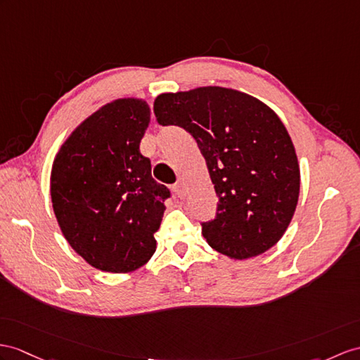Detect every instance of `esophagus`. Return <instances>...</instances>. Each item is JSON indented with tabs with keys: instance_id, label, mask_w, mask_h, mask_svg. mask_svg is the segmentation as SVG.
Segmentation results:
<instances>
[{
	"instance_id": "34e87169",
	"label": "esophagus",
	"mask_w": 360,
	"mask_h": 360,
	"mask_svg": "<svg viewBox=\"0 0 360 360\" xmlns=\"http://www.w3.org/2000/svg\"><path fill=\"white\" fill-rule=\"evenodd\" d=\"M172 191H174V194L177 195L179 198L185 197V188H183V183H181V181H179L177 185H174V186H172Z\"/></svg>"
}]
</instances>
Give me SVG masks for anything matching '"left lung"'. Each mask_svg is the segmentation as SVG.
<instances>
[{
	"label": "left lung",
	"instance_id": "obj_1",
	"mask_svg": "<svg viewBox=\"0 0 360 360\" xmlns=\"http://www.w3.org/2000/svg\"><path fill=\"white\" fill-rule=\"evenodd\" d=\"M160 125L195 139L218 195L201 233L233 259L261 255L281 240L300 197V165L276 112L252 96L223 86L163 93L154 101Z\"/></svg>",
	"mask_w": 360,
	"mask_h": 360
}]
</instances>
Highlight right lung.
<instances>
[{
  "instance_id": "obj_1",
  "label": "right lung",
  "mask_w": 360,
  "mask_h": 360,
  "mask_svg": "<svg viewBox=\"0 0 360 360\" xmlns=\"http://www.w3.org/2000/svg\"><path fill=\"white\" fill-rule=\"evenodd\" d=\"M150 114L142 99L103 105L70 134L51 168V203L65 240L90 266L111 274L150 261L171 197L140 153Z\"/></svg>"
}]
</instances>
